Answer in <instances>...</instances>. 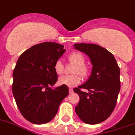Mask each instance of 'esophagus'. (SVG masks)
I'll return each instance as SVG.
<instances>
[{"mask_svg":"<svg viewBox=\"0 0 135 135\" xmlns=\"http://www.w3.org/2000/svg\"><path fill=\"white\" fill-rule=\"evenodd\" d=\"M69 92H70V94H72V93H73V89L69 88Z\"/></svg>","mask_w":135,"mask_h":135,"instance_id":"esophagus-1","label":"esophagus"}]
</instances>
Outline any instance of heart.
I'll return each mask as SVG.
<instances>
[{"label": "heart", "instance_id": "b5f03b06", "mask_svg": "<svg viewBox=\"0 0 135 135\" xmlns=\"http://www.w3.org/2000/svg\"><path fill=\"white\" fill-rule=\"evenodd\" d=\"M68 59L70 62L76 65L74 71V73L76 74L72 76H63L60 77L59 79V83L68 87H74L80 83L82 80L80 76L76 73H79L83 77H86L88 75V68L84 65L85 62V57L80 52H72L69 55ZM54 69L57 74H61L63 73L64 71V67L61 60L59 59L55 62Z\"/></svg>", "mask_w": 135, "mask_h": 135}]
</instances>
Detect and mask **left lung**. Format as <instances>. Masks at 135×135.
Listing matches in <instances>:
<instances>
[{"instance_id": "1", "label": "left lung", "mask_w": 135, "mask_h": 135, "mask_svg": "<svg viewBox=\"0 0 135 135\" xmlns=\"http://www.w3.org/2000/svg\"><path fill=\"white\" fill-rule=\"evenodd\" d=\"M74 47L86 54L93 65L88 80L74 89L80 97L76 113L86 124H99L106 120L115 107L120 90L119 68L113 55L100 46L83 43ZM82 88L88 93L82 92Z\"/></svg>"}]
</instances>
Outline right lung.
<instances>
[{
    "instance_id": "1",
    "label": "right lung",
    "mask_w": 135,
    "mask_h": 135,
    "mask_svg": "<svg viewBox=\"0 0 135 135\" xmlns=\"http://www.w3.org/2000/svg\"><path fill=\"white\" fill-rule=\"evenodd\" d=\"M63 45L44 42L24 52L13 73L12 92L20 111L35 124L49 122L69 94L68 86L52 88L57 81L55 62L65 53Z\"/></svg>"
}]
</instances>
